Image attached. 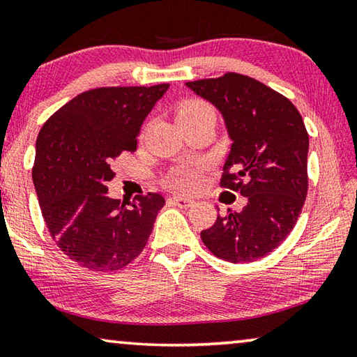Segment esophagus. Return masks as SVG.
<instances>
[{
	"mask_svg": "<svg viewBox=\"0 0 357 357\" xmlns=\"http://www.w3.org/2000/svg\"><path fill=\"white\" fill-rule=\"evenodd\" d=\"M169 202L173 203V205H176L178 208H190L192 205H194V200L189 199V197H181V195H173L169 197Z\"/></svg>",
	"mask_w": 357,
	"mask_h": 357,
	"instance_id": "1",
	"label": "esophagus"
}]
</instances>
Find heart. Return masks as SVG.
I'll list each match as a JSON object with an SVG mask.
<instances>
[{
  "label": "heart",
  "instance_id": "obj_1",
  "mask_svg": "<svg viewBox=\"0 0 357 357\" xmlns=\"http://www.w3.org/2000/svg\"><path fill=\"white\" fill-rule=\"evenodd\" d=\"M206 116H216L211 106L202 100H185L179 105L176 119L178 122L192 121V119H200ZM168 183L178 190H194L202 183V169L200 168H179L169 174Z\"/></svg>",
  "mask_w": 357,
  "mask_h": 357
}]
</instances>
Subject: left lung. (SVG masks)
Wrapping results in <instances>:
<instances>
[{
  "instance_id": "obj_1",
  "label": "left lung",
  "mask_w": 357,
  "mask_h": 357,
  "mask_svg": "<svg viewBox=\"0 0 357 357\" xmlns=\"http://www.w3.org/2000/svg\"><path fill=\"white\" fill-rule=\"evenodd\" d=\"M222 112L234 143L220 188L246 197L240 213L227 209L202 241L231 264L254 262L291 234L308 192V132L289 98L238 73L188 82Z\"/></svg>"
}]
</instances>
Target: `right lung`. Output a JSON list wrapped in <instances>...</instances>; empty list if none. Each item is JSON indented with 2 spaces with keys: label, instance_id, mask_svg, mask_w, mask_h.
Masks as SVG:
<instances>
[{
  "label": "right lung",
  "instance_id": "right-lung-1",
  "mask_svg": "<svg viewBox=\"0 0 357 357\" xmlns=\"http://www.w3.org/2000/svg\"><path fill=\"white\" fill-rule=\"evenodd\" d=\"M168 87L90 89L39 130L31 173L39 208L56 246L81 267L121 270L149 240L165 199L148 192L114 200L106 184L117 157L137 151L143 121Z\"/></svg>",
  "mask_w": 357,
  "mask_h": 357
}]
</instances>
